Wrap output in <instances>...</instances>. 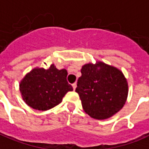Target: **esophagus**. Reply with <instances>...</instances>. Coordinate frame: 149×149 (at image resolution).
Returning a JSON list of instances; mask_svg holds the SVG:
<instances>
[{
  "instance_id": "obj_1",
  "label": "esophagus",
  "mask_w": 149,
  "mask_h": 149,
  "mask_svg": "<svg viewBox=\"0 0 149 149\" xmlns=\"http://www.w3.org/2000/svg\"><path fill=\"white\" fill-rule=\"evenodd\" d=\"M72 88H73V89H76V88H77V83H73L72 84Z\"/></svg>"
}]
</instances>
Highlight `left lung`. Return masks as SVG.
Segmentation results:
<instances>
[{
	"label": "left lung",
	"mask_w": 149,
	"mask_h": 149,
	"mask_svg": "<svg viewBox=\"0 0 149 149\" xmlns=\"http://www.w3.org/2000/svg\"><path fill=\"white\" fill-rule=\"evenodd\" d=\"M76 91L84 110L95 119L113 116L125 105L128 84L122 72L99 61L86 64L81 69Z\"/></svg>",
	"instance_id": "obj_1"
}]
</instances>
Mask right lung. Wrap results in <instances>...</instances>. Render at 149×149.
<instances>
[{"instance_id":"add662e5","label":"right lung","mask_w":149,"mask_h":149,"mask_svg":"<svg viewBox=\"0 0 149 149\" xmlns=\"http://www.w3.org/2000/svg\"><path fill=\"white\" fill-rule=\"evenodd\" d=\"M66 69H34L19 84L22 97L27 105L38 111H47L58 105L68 91H72L67 81Z\"/></svg>"}]
</instances>
